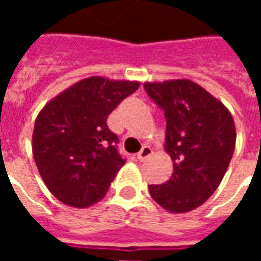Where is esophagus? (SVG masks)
<instances>
[{
  "mask_svg": "<svg viewBox=\"0 0 261 261\" xmlns=\"http://www.w3.org/2000/svg\"><path fill=\"white\" fill-rule=\"evenodd\" d=\"M153 153L152 148L148 147V145H145V147H142V149L138 152V155H137V158L140 159V161H145V159H148L151 155Z\"/></svg>",
  "mask_w": 261,
  "mask_h": 261,
  "instance_id": "esophagus-1",
  "label": "esophagus"
}]
</instances>
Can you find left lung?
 <instances>
[{
    "label": "left lung",
    "instance_id": "left-lung-1",
    "mask_svg": "<svg viewBox=\"0 0 261 261\" xmlns=\"http://www.w3.org/2000/svg\"><path fill=\"white\" fill-rule=\"evenodd\" d=\"M144 88L166 117L165 151L173 173L151 185L155 202L173 214L193 211L207 201L225 176L235 151L236 130L224 103L190 80L145 82Z\"/></svg>",
    "mask_w": 261,
    "mask_h": 261
}]
</instances>
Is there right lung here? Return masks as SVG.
Here are the masks:
<instances>
[{"mask_svg": "<svg viewBox=\"0 0 261 261\" xmlns=\"http://www.w3.org/2000/svg\"><path fill=\"white\" fill-rule=\"evenodd\" d=\"M140 88L138 81L89 76L75 82L39 112L32 151L50 193L65 205L91 207L100 201L125 161L109 114Z\"/></svg>", "mask_w": 261, "mask_h": 261, "instance_id": "obj_1", "label": "right lung"}]
</instances>
